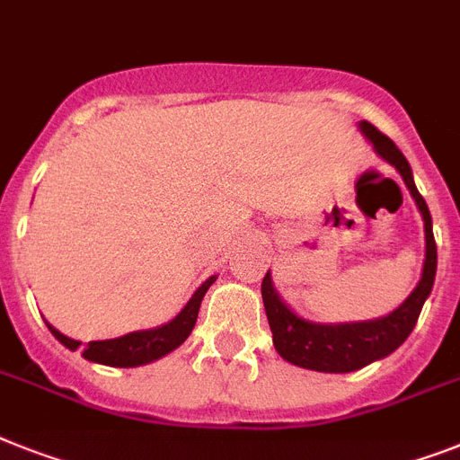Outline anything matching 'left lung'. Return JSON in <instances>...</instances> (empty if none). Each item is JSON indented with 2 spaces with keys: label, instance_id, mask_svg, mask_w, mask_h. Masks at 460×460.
Returning a JSON list of instances; mask_svg holds the SVG:
<instances>
[{
  "label": "left lung",
  "instance_id": "left-lung-1",
  "mask_svg": "<svg viewBox=\"0 0 460 460\" xmlns=\"http://www.w3.org/2000/svg\"><path fill=\"white\" fill-rule=\"evenodd\" d=\"M359 131L374 146L378 157L385 159L388 164L400 171L402 181L411 192L413 202L423 216V227H426V261H423V272H420L416 289L407 296V301L400 307H394L393 313L378 317V320L345 322V324H320V322H310L301 314H296L282 301V296L277 294L270 270L265 272L261 294H263L265 314L270 322L275 350L279 352V358L296 364V367L324 371V374L358 371L397 350L409 339V333L413 332V326L419 322L420 307L430 296L435 272H438V246H435V237H432L430 211H428L426 199L420 197L419 188L413 183V173L407 157L400 153V147L394 146L388 136H383L369 121H359Z\"/></svg>",
  "mask_w": 460,
  "mask_h": 460
}]
</instances>
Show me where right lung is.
I'll return each instance as SVG.
<instances>
[{"label":"right lung","mask_w":460,"mask_h":460,"mask_svg":"<svg viewBox=\"0 0 460 460\" xmlns=\"http://www.w3.org/2000/svg\"><path fill=\"white\" fill-rule=\"evenodd\" d=\"M216 282V275L208 277L207 282L199 287V289L192 294L185 307L173 317L171 322L162 326H155V329H143V332H131L127 336H119V339L110 341H91L84 348V359L96 364H105V367H140V364H150L155 359L164 358L171 350H176L178 345L185 343L192 329H195L197 313H199V305H202V298L207 294V289ZM49 332L66 345L67 350H77L79 341L67 339L66 333H60L58 329H53L47 322Z\"/></svg>","instance_id":"obj_1"}]
</instances>
